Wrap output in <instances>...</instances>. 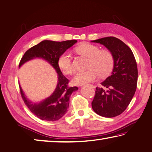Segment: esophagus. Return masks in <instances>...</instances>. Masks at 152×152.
I'll return each instance as SVG.
<instances>
[{"label":"esophagus","instance_id":"esophagus-1","mask_svg":"<svg viewBox=\"0 0 152 152\" xmlns=\"http://www.w3.org/2000/svg\"><path fill=\"white\" fill-rule=\"evenodd\" d=\"M91 86H92V85H91Z\"/></svg>","mask_w":152,"mask_h":152}]
</instances>
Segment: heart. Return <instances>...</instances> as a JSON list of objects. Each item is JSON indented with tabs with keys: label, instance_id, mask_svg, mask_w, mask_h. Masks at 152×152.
<instances>
[{
	"label": "heart",
	"instance_id": "heart-1",
	"mask_svg": "<svg viewBox=\"0 0 152 152\" xmlns=\"http://www.w3.org/2000/svg\"><path fill=\"white\" fill-rule=\"evenodd\" d=\"M80 54L90 58L88 69L86 71L78 72L72 78V82L75 85L86 84L98 78L99 74L101 76H106L111 72L114 66V59L112 54L108 50H100L98 46L85 43L76 48ZM58 64L60 70L65 74H70L74 68L70 52H65L60 55Z\"/></svg>",
	"mask_w": 152,
	"mask_h": 152
}]
</instances>
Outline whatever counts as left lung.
<instances>
[{
    "label": "left lung",
    "mask_w": 152,
    "mask_h": 152,
    "mask_svg": "<svg viewBox=\"0 0 152 152\" xmlns=\"http://www.w3.org/2000/svg\"><path fill=\"white\" fill-rule=\"evenodd\" d=\"M92 42L104 45L114 59L111 75L102 82V87L96 88L92 109L101 116H117L124 112L136 92L137 82L136 59L131 49L115 37H105Z\"/></svg>",
    "instance_id": "1"
}]
</instances>
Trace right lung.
Segmentation results:
<instances>
[{"label":"right lung","mask_w":152,"mask_h":152,"mask_svg":"<svg viewBox=\"0 0 152 152\" xmlns=\"http://www.w3.org/2000/svg\"><path fill=\"white\" fill-rule=\"evenodd\" d=\"M76 42V40L62 42L43 40L28 50L20 60L19 68L30 60L42 58L48 62L58 74V83L54 92L40 102L34 103L27 98L19 85L24 104L30 112L40 120L53 122L64 116L68 111L72 93L78 89L76 86L68 87V80L63 75L58 64L60 55Z\"/></svg>","instance_id":"right-lung-1"}]
</instances>
